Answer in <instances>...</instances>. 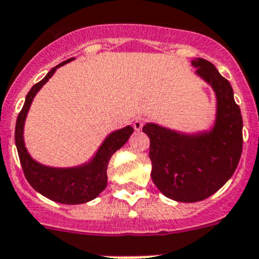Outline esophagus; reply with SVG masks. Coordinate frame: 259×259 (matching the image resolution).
<instances>
[{
	"mask_svg": "<svg viewBox=\"0 0 259 259\" xmlns=\"http://www.w3.org/2000/svg\"><path fill=\"white\" fill-rule=\"evenodd\" d=\"M143 125H145V118L143 117H137L136 120L133 121V126H134L136 130H141L143 127Z\"/></svg>",
	"mask_w": 259,
	"mask_h": 259,
	"instance_id": "34e87169",
	"label": "esophagus"
}]
</instances>
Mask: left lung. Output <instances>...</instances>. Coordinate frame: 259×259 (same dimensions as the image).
Returning a JSON list of instances; mask_svg holds the SVG:
<instances>
[{
  "mask_svg": "<svg viewBox=\"0 0 259 259\" xmlns=\"http://www.w3.org/2000/svg\"><path fill=\"white\" fill-rule=\"evenodd\" d=\"M197 74L212 86L218 99L217 122L211 132L184 136L146 123L150 138L151 179L165 197L177 202L203 201L235 173L242 152V117L231 83L210 61L192 62Z\"/></svg>",
  "mask_w": 259,
  "mask_h": 259,
  "instance_id": "1",
  "label": "left lung"
}]
</instances>
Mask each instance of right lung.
Listing matches in <instances>:
<instances>
[{
  "label": "right lung",
  "instance_id": "right-lung-1",
  "mask_svg": "<svg viewBox=\"0 0 259 259\" xmlns=\"http://www.w3.org/2000/svg\"><path fill=\"white\" fill-rule=\"evenodd\" d=\"M71 60L61 62L53 67L40 82L33 84L27 94L22 111L19 112L15 125V145L21 160L22 169L30 185L44 197L64 204H79L98 197L107 186V168L112 155L127 142L134 132L132 126L116 130L107 137L99 148L91 163L76 168H51L36 163L28 155L23 142V125L27 112L35 98L36 92L46 84L47 80L55 74L56 69L67 64Z\"/></svg>",
  "mask_w": 259,
  "mask_h": 259
}]
</instances>
